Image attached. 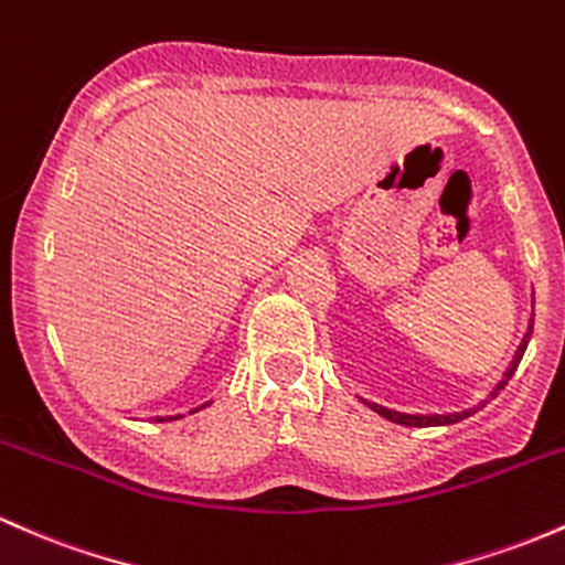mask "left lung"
<instances>
[{
    "mask_svg": "<svg viewBox=\"0 0 565 565\" xmlns=\"http://www.w3.org/2000/svg\"><path fill=\"white\" fill-rule=\"evenodd\" d=\"M531 331H533V318H531V323H527V331H525L523 342H520V344H518V350H514V355H512V361H509V366H507V372H503V377H501L499 382H495V387H493V391H490V396H488V398H482V402H479L477 406H471V409H460V412H445V415H409V412H396V409H387V406H382V404H374V402H366V398H361V402L366 404L369 409H374V412H377L380 417H385V420H391V423H398V426H412V428L452 426V423H460V420H463V417L475 415V412L482 409V406L488 404L490 398H495V396H499V393L503 391V385H507V382L512 380L514 369H518V366H520V361H523V353H525L527 342H531Z\"/></svg>",
    "mask_w": 565,
    "mask_h": 565,
    "instance_id": "obj_1",
    "label": "left lung"
}]
</instances>
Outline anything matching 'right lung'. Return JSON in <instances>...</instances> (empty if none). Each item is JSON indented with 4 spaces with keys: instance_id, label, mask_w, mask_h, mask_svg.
I'll list each match as a JSON object with an SVG mask.
<instances>
[{
    "instance_id": "obj_1",
    "label": "right lung",
    "mask_w": 565,
    "mask_h": 565,
    "mask_svg": "<svg viewBox=\"0 0 565 565\" xmlns=\"http://www.w3.org/2000/svg\"><path fill=\"white\" fill-rule=\"evenodd\" d=\"M210 404V402H207ZM207 404H202V406H199V409H204V406H207ZM199 409H191V412H199ZM178 417H183V415H174V417H156V423H163V420H178Z\"/></svg>"
}]
</instances>
